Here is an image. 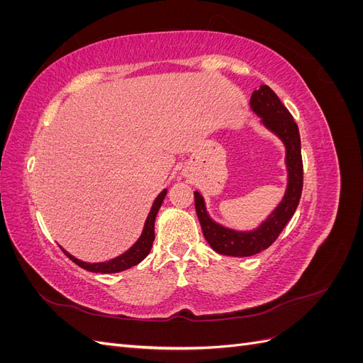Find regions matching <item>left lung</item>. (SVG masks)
<instances>
[{
    "instance_id": "8db88e82",
    "label": "left lung",
    "mask_w": 363,
    "mask_h": 363,
    "mask_svg": "<svg viewBox=\"0 0 363 363\" xmlns=\"http://www.w3.org/2000/svg\"><path fill=\"white\" fill-rule=\"evenodd\" d=\"M250 107L260 118L263 127L276 135L286 150L284 163L288 171V184L281 201L257 228L239 232L215 223L207 213L203 195L196 191L194 192L195 211L208 245L219 255L233 257H248L267 250L279 238L284 225L295 213L303 191L301 140L298 125L295 124L292 115L283 106L276 92L267 84H262L257 91L252 92Z\"/></svg>"
}]
</instances>
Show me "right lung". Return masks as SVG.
Listing matches in <instances>:
<instances>
[{"instance_id":"add662e5","label":"right lung","mask_w":363,"mask_h":363,"mask_svg":"<svg viewBox=\"0 0 363 363\" xmlns=\"http://www.w3.org/2000/svg\"><path fill=\"white\" fill-rule=\"evenodd\" d=\"M167 189H163L159 195L157 199L155 200V203H152L151 206V211L145 219V224H144V230H142V233L139 236V239L136 240V242L131 245L125 252H123V255L115 257V259H111L107 262H96V263H91V262H83L80 259L74 257L72 255H69V252L67 250H63L62 247V251L67 255L74 263H77V265L82 267L83 269L86 271H92V272H101V274H113V272H121V271H125L131 267L138 265L139 262L144 260L148 252L151 251V247H152V240H155V221H156V215L159 212V208L164 200V195H167Z\"/></svg>"}]
</instances>
